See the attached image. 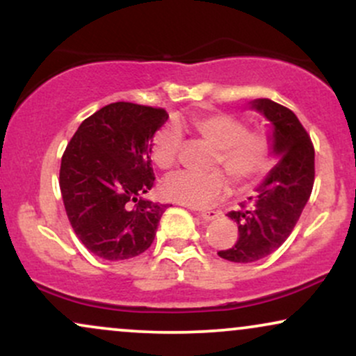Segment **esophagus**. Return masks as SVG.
Wrapping results in <instances>:
<instances>
[{"label": "esophagus", "mask_w": 356, "mask_h": 356, "mask_svg": "<svg viewBox=\"0 0 356 356\" xmlns=\"http://www.w3.org/2000/svg\"><path fill=\"white\" fill-rule=\"evenodd\" d=\"M199 216H201V218L206 220V222H209V220H214V219L219 218V212H216V211H202V212H199Z\"/></svg>", "instance_id": "1"}]
</instances>
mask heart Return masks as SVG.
<instances>
[{"instance_id":"1","label":"heart","mask_w":356,"mask_h":356,"mask_svg":"<svg viewBox=\"0 0 356 356\" xmlns=\"http://www.w3.org/2000/svg\"><path fill=\"white\" fill-rule=\"evenodd\" d=\"M192 129L202 140L218 149L216 167H222L239 189H251L263 181L275 165V144L263 132H249L243 120L229 113H206L192 118ZM182 147V130L177 124H165L155 132L150 147L152 162L161 170H170ZM229 181L222 172H179L162 186L169 201L189 207H207L224 199Z\"/></svg>"}]
</instances>
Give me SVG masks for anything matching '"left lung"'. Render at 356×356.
<instances>
[{"instance_id": "obj_1", "label": "left lung", "mask_w": 356, "mask_h": 356, "mask_svg": "<svg viewBox=\"0 0 356 356\" xmlns=\"http://www.w3.org/2000/svg\"><path fill=\"white\" fill-rule=\"evenodd\" d=\"M249 104L271 125L269 137L280 162L257 186L248 207L227 212L238 224L239 238L218 254L232 263H254L275 252L295 229L314 182L312 138L295 113L269 99Z\"/></svg>"}]
</instances>
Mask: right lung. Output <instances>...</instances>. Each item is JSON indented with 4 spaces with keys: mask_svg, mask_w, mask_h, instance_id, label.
I'll return each instance as SVG.
<instances>
[{
    "mask_svg": "<svg viewBox=\"0 0 356 356\" xmlns=\"http://www.w3.org/2000/svg\"><path fill=\"white\" fill-rule=\"evenodd\" d=\"M164 108L115 102L81 122L65 149L60 191L73 231L107 261H124L152 244L165 204L144 199L155 175L152 138Z\"/></svg>",
    "mask_w": 356,
    "mask_h": 356,
    "instance_id": "1",
    "label": "right lung"
}]
</instances>
